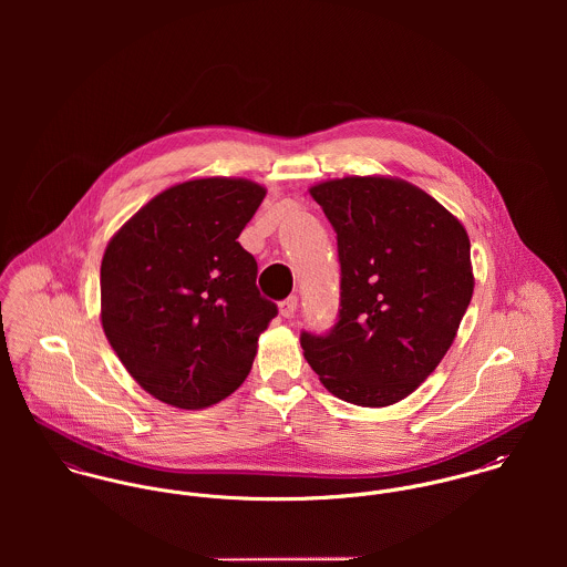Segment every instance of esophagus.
I'll list each match as a JSON object with an SVG mask.
<instances>
[{"label":"esophagus","instance_id":"1","mask_svg":"<svg viewBox=\"0 0 567 567\" xmlns=\"http://www.w3.org/2000/svg\"><path fill=\"white\" fill-rule=\"evenodd\" d=\"M297 306H299V299H297L295 295H290L288 299H284V301L279 303V312H281V317H284V319H292V317H295V312H297Z\"/></svg>","mask_w":567,"mask_h":567}]
</instances>
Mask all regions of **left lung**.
I'll use <instances>...</instances> for the list:
<instances>
[{"instance_id": "1", "label": "left lung", "mask_w": 567, "mask_h": 567, "mask_svg": "<svg viewBox=\"0 0 567 567\" xmlns=\"http://www.w3.org/2000/svg\"><path fill=\"white\" fill-rule=\"evenodd\" d=\"M310 192L336 231L340 308L329 331H301L306 360L349 404H395L439 367L467 312V231L398 178L347 176Z\"/></svg>"}]
</instances>
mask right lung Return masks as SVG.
<instances>
[{
  "label": "right lung",
  "mask_w": 567,
  "mask_h": 567,
  "mask_svg": "<svg viewBox=\"0 0 567 567\" xmlns=\"http://www.w3.org/2000/svg\"><path fill=\"white\" fill-rule=\"evenodd\" d=\"M264 196L244 178L174 185L104 250V333L140 386L165 404L194 410L231 395L279 312L259 295L257 261L238 243Z\"/></svg>",
  "instance_id": "1"
}]
</instances>
